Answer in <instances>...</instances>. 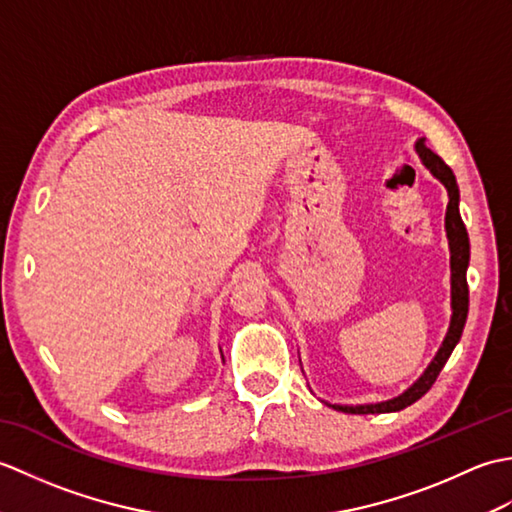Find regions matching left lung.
Returning a JSON list of instances; mask_svg holds the SVG:
<instances>
[{
	"mask_svg": "<svg viewBox=\"0 0 512 512\" xmlns=\"http://www.w3.org/2000/svg\"><path fill=\"white\" fill-rule=\"evenodd\" d=\"M416 151L422 160V165L427 167L433 176H436L444 187H447L449 193V204H447V217H444V226H447V239H449V250H451V325L449 332L444 336V341L440 345V350L433 358L431 365L424 369V374L413 383L405 394H400L398 398H391L385 402H376V405H330L332 409H339L343 413H389V411H400L413 402L420 400L431 385L436 383V378L440 376L442 367L447 365L451 352L458 345L464 323H466V314H469V284H466V268H469V257H471V246H469V233H466V226L460 217V189L458 182H455V176L451 167L444 162L438 154L424 145V140H418Z\"/></svg>",
	"mask_w": 512,
	"mask_h": 512,
	"instance_id": "8db88e82",
	"label": "left lung"
}]
</instances>
